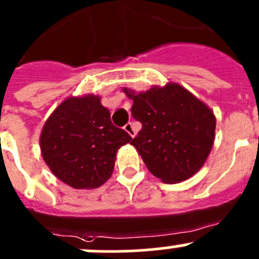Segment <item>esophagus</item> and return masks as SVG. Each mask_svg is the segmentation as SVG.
<instances>
[{
  "label": "esophagus",
  "instance_id": "1",
  "mask_svg": "<svg viewBox=\"0 0 259 259\" xmlns=\"http://www.w3.org/2000/svg\"><path fill=\"white\" fill-rule=\"evenodd\" d=\"M124 131H126V132L128 133L131 137H135V136H136V130L133 128V124L131 123V122H128V123H127L126 126H124Z\"/></svg>",
  "mask_w": 259,
  "mask_h": 259
}]
</instances>
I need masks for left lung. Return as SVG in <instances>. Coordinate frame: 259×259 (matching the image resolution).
Listing matches in <instances>:
<instances>
[{
	"label": "left lung",
	"instance_id": "1",
	"mask_svg": "<svg viewBox=\"0 0 259 259\" xmlns=\"http://www.w3.org/2000/svg\"><path fill=\"white\" fill-rule=\"evenodd\" d=\"M133 118L142 130L132 140L150 172L175 184L195 175L205 163L215 138V116L205 103L180 84L167 83L135 93Z\"/></svg>",
	"mask_w": 259,
	"mask_h": 259
}]
</instances>
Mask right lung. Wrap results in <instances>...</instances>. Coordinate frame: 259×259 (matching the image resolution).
Instances as JSON below:
<instances>
[{"mask_svg": "<svg viewBox=\"0 0 259 259\" xmlns=\"http://www.w3.org/2000/svg\"><path fill=\"white\" fill-rule=\"evenodd\" d=\"M132 141L114 126L98 96L66 98L40 135L42 158L51 172L74 189H96L113 172L116 153Z\"/></svg>", "mask_w": 259, "mask_h": 259, "instance_id": "obj_1", "label": "right lung"}]
</instances>
